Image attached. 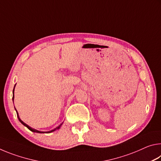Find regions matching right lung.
Segmentation results:
<instances>
[{
	"label": "right lung",
	"mask_w": 161,
	"mask_h": 161,
	"mask_svg": "<svg viewBox=\"0 0 161 161\" xmlns=\"http://www.w3.org/2000/svg\"><path fill=\"white\" fill-rule=\"evenodd\" d=\"M15 86H14V89H15ZM14 89H13V99H14ZM15 110H16V108H15ZM16 112H17V116H18V119H19V121H20V122H21V124H23L24 126H26L27 128H28V129H29V130H31V131H32V132H35V133H51V132H53V131H54V130H57V129H59V127L61 126V125L62 124H60L59 125V126H58L57 128H55V129H53V130H50V131H47V132H42V131H39V130H36V129H32V128H31V127H30L28 125H27L25 123H24V122L22 121V120L20 119V117H19V116H18V111H16Z\"/></svg>",
	"instance_id": "1"
}]
</instances>
